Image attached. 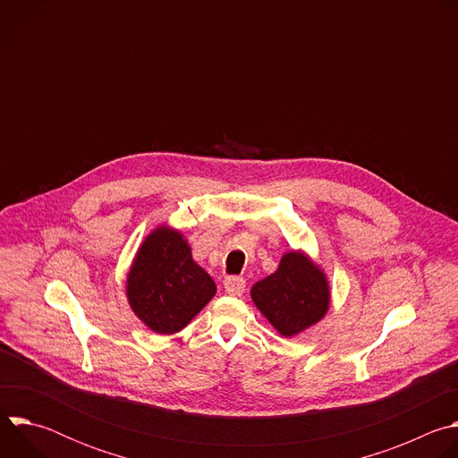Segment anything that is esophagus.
Instances as JSON below:
<instances>
[{"mask_svg": "<svg viewBox=\"0 0 458 458\" xmlns=\"http://www.w3.org/2000/svg\"><path fill=\"white\" fill-rule=\"evenodd\" d=\"M244 288H246V283H244V279L242 277H226L225 279V292L228 293V295H241L242 292H244Z\"/></svg>", "mask_w": 458, "mask_h": 458, "instance_id": "1", "label": "esophagus"}]
</instances>
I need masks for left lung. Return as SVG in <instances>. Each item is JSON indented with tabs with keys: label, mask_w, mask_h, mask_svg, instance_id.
Wrapping results in <instances>:
<instances>
[{
	"label": "left lung",
	"mask_w": 458,
	"mask_h": 458,
	"mask_svg": "<svg viewBox=\"0 0 458 458\" xmlns=\"http://www.w3.org/2000/svg\"><path fill=\"white\" fill-rule=\"evenodd\" d=\"M250 295L284 337L317 324L330 308L328 279L302 251L284 253L277 272L255 283Z\"/></svg>",
	"instance_id": "1"
}]
</instances>
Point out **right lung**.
<instances>
[{"mask_svg":"<svg viewBox=\"0 0 458 458\" xmlns=\"http://www.w3.org/2000/svg\"><path fill=\"white\" fill-rule=\"evenodd\" d=\"M214 279L191 259L182 233L156 228L140 246L126 277L132 311L156 334L172 335L216 295Z\"/></svg>","mask_w":458,"mask_h":458,"instance_id":"1","label":"right lung"}]
</instances>
